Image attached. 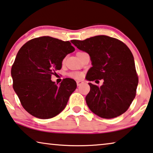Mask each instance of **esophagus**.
Returning <instances> with one entry per match:
<instances>
[{
	"label": "esophagus",
	"mask_w": 153,
	"mask_h": 153,
	"mask_svg": "<svg viewBox=\"0 0 153 153\" xmlns=\"http://www.w3.org/2000/svg\"><path fill=\"white\" fill-rule=\"evenodd\" d=\"M83 83H84V82L81 81V80H78V81H77V86H80L81 84H82Z\"/></svg>",
	"instance_id": "esophagus-1"
}]
</instances>
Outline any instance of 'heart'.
<instances>
[{
  "label": "heart",
  "mask_w": 153,
  "mask_h": 153,
  "mask_svg": "<svg viewBox=\"0 0 153 153\" xmlns=\"http://www.w3.org/2000/svg\"><path fill=\"white\" fill-rule=\"evenodd\" d=\"M82 53V52H78L77 53ZM71 76L74 77V78L79 79V78H81L82 76V75L79 74V73H73V74H71Z\"/></svg>",
  "instance_id": "obj_1"
}]
</instances>
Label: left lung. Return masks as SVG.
I'll list each match as a JSON object with an SVG mask.
<instances>
[{"label": "left lung", "instance_id": "8db88e82", "mask_svg": "<svg viewBox=\"0 0 153 153\" xmlns=\"http://www.w3.org/2000/svg\"><path fill=\"white\" fill-rule=\"evenodd\" d=\"M71 42L89 55L92 67L88 71L86 79H104L100 87L88 83L91 90L85 100L90 110L104 119L126 112L135 97L138 85L135 60L128 47L107 36Z\"/></svg>", "mask_w": 153, "mask_h": 153}]
</instances>
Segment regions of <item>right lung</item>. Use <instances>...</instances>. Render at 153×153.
Instances as JSON below:
<instances>
[{
  "label": "right lung",
  "mask_w": 153,
  "mask_h": 153,
  "mask_svg": "<svg viewBox=\"0 0 153 153\" xmlns=\"http://www.w3.org/2000/svg\"><path fill=\"white\" fill-rule=\"evenodd\" d=\"M75 51L69 41L49 36L29 40L20 48L11 67L13 88L23 108L40 119L58 115L76 90L74 79L65 78L58 86L51 81L63 59Z\"/></svg>",
  "instance_id": "add662e5"
}]
</instances>
